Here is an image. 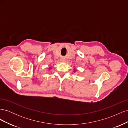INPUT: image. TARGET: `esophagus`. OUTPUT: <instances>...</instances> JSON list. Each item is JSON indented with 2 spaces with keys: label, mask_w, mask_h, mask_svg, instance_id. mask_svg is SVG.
<instances>
[{
  "label": "esophagus",
  "mask_w": 128,
  "mask_h": 128,
  "mask_svg": "<svg viewBox=\"0 0 128 128\" xmlns=\"http://www.w3.org/2000/svg\"><path fill=\"white\" fill-rule=\"evenodd\" d=\"M61 61H62V62H64V61H65V60H64V59H63V58H62V59H61Z\"/></svg>",
  "instance_id": "1"
}]
</instances>
